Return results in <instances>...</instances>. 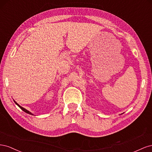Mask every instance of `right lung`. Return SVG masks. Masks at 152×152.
<instances>
[{"mask_svg": "<svg viewBox=\"0 0 152 152\" xmlns=\"http://www.w3.org/2000/svg\"><path fill=\"white\" fill-rule=\"evenodd\" d=\"M14 102H15V103H16V104L18 106V107H20V108H21V109L23 110V111H24L25 112H26V113H28V114H30V115H33V114H32L31 112H30L29 111H28V110H26V109H25V108H23L22 107H21V106H20L19 104H18V103H17L15 102V101H14Z\"/></svg>", "mask_w": 152, "mask_h": 152, "instance_id": "right-lung-1", "label": "right lung"}]
</instances>
